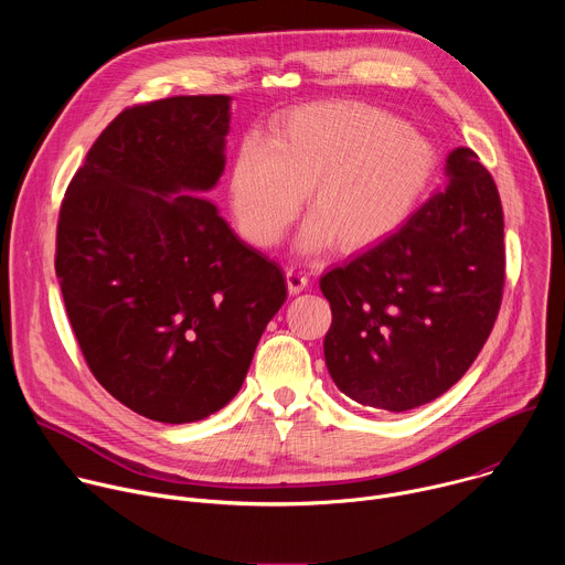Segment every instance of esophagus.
<instances>
[{
    "mask_svg": "<svg viewBox=\"0 0 565 565\" xmlns=\"http://www.w3.org/2000/svg\"><path fill=\"white\" fill-rule=\"evenodd\" d=\"M286 281H288L290 295H299V292L308 286L310 277H308V273L301 270L299 266H290V268H286Z\"/></svg>",
    "mask_w": 565,
    "mask_h": 565,
    "instance_id": "esophagus-1",
    "label": "esophagus"
}]
</instances>
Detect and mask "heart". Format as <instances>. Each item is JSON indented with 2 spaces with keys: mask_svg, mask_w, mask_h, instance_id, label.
I'll return each mask as SVG.
<instances>
[{
  "mask_svg": "<svg viewBox=\"0 0 565 565\" xmlns=\"http://www.w3.org/2000/svg\"><path fill=\"white\" fill-rule=\"evenodd\" d=\"M436 168L420 134L362 103L315 105L292 114L266 142L246 138L232 160L227 192L236 223L270 248L295 221L301 194L312 218L303 248L377 244L409 218Z\"/></svg>",
  "mask_w": 565,
  "mask_h": 565,
  "instance_id": "heart-1",
  "label": "heart"
}]
</instances>
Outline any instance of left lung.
Listing matches in <instances>:
<instances>
[{
  "label": "left lung",
  "instance_id": "left-lung-1",
  "mask_svg": "<svg viewBox=\"0 0 565 565\" xmlns=\"http://www.w3.org/2000/svg\"><path fill=\"white\" fill-rule=\"evenodd\" d=\"M449 183L319 288L333 321L331 377L362 405L409 412L443 395L488 342L505 286L503 207L480 158L458 147Z\"/></svg>",
  "mask_w": 565,
  "mask_h": 565
}]
</instances>
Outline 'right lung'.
I'll use <instances>...</instances> for the list:
<instances>
[{
  "mask_svg": "<svg viewBox=\"0 0 565 565\" xmlns=\"http://www.w3.org/2000/svg\"><path fill=\"white\" fill-rule=\"evenodd\" d=\"M227 96L122 109L60 205L55 275L94 377L156 423H194L236 395L273 315L281 268L216 207Z\"/></svg>",
  "mask_w": 565,
  "mask_h": 565,
  "instance_id": "add662e5",
  "label": "right lung"
}]
</instances>
